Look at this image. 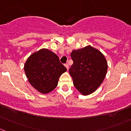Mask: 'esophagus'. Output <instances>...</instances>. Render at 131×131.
<instances>
[{"label": "esophagus", "mask_w": 131, "mask_h": 131, "mask_svg": "<svg viewBox=\"0 0 131 131\" xmlns=\"http://www.w3.org/2000/svg\"><path fill=\"white\" fill-rule=\"evenodd\" d=\"M65 67L66 68L67 70H68V69H69V65H68V63H66V64H65Z\"/></svg>", "instance_id": "1"}]
</instances>
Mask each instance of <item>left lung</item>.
Wrapping results in <instances>:
<instances>
[{
  "instance_id": "1",
  "label": "left lung",
  "mask_w": 131,
  "mask_h": 131,
  "mask_svg": "<svg viewBox=\"0 0 131 131\" xmlns=\"http://www.w3.org/2000/svg\"><path fill=\"white\" fill-rule=\"evenodd\" d=\"M73 64L69 72L76 89L83 96L94 93L105 79L107 62L98 49L89 45L71 53Z\"/></svg>"
}]
</instances>
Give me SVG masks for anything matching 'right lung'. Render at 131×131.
I'll use <instances>...</instances> for the list:
<instances>
[{
  "label": "right lung",
  "instance_id": "1",
  "mask_svg": "<svg viewBox=\"0 0 131 131\" xmlns=\"http://www.w3.org/2000/svg\"><path fill=\"white\" fill-rule=\"evenodd\" d=\"M24 68L31 85L43 94L55 89L60 77L67 71L58 56L46 48L31 54Z\"/></svg>",
  "mask_w": 131,
  "mask_h": 131
}]
</instances>
